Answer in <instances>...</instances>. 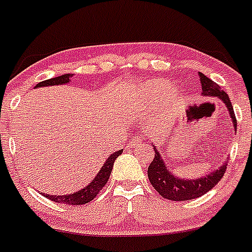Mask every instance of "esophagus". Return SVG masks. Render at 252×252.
Masks as SVG:
<instances>
[{
	"mask_svg": "<svg viewBox=\"0 0 252 252\" xmlns=\"http://www.w3.org/2000/svg\"><path fill=\"white\" fill-rule=\"evenodd\" d=\"M142 141H143V139L141 138L138 134H136V136L133 137V139H130L129 147H130V149H134V147H137V146L141 145V142H142Z\"/></svg>",
	"mask_w": 252,
	"mask_h": 252,
	"instance_id": "1",
	"label": "esophagus"
}]
</instances>
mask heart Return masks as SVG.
<instances>
[{"mask_svg": "<svg viewBox=\"0 0 252 252\" xmlns=\"http://www.w3.org/2000/svg\"><path fill=\"white\" fill-rule=\"evenodd\" d=\"M169 88H170V82L165 79L151 80V82L143 86V91L150 92V94H162V92H166ZM181 90H178V88H170V91L168 92V97H166V102L164 105L165 114L174 115L175 110H177L179 102H181Z\"/></svg>", "mask_w": 252, "mask_h": 252, "instance_id": "heart-1", "label": "heart"}]
</instances>
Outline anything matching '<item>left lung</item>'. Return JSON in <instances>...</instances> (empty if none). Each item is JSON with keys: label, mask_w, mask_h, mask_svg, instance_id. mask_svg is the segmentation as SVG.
Returning <instances> with one entry per match:
<instances>
[{"label": "left lung", "mask_w": 252, "mask_h": 252, "mask_svg": "<svg viewBox=\"0 0 252 252\" xmlns=\"http://www.w3.org/2000/svg\"><path fill=\"white\" fill-rule=\"evenodd\" d=\"M198 77L201 82V96L209 97V98L217 97L218 100L224 103V106L228 110V114L230 116L232 124H233L234 132H236L237 120L234 116L233 106L230 103L228 94L221 90L219 84L215 83L214 80H211L202 73H198ZM154 146V151H155V158L150 164L147 175H149L152 187L160 193V196L172 200V201H187V200L200 197L210 191L211 188L215 187L218 182L223 178L225 169H227V161H224L219 168L214 169L201 177H196V178L178 177L166 165V162L164 161L160 151H158L156 146Z\"/></svg>", "instance_id": "1"}]
</instances>
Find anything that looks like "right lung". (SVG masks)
I'll return each instance as SVG.
<instances>
[{"label":"right lung","mask_w":252,"mask_h":252,"mask_svg":"<svg viewBox=\"0 0 252 252\" xmlns=\"http://www.w3.org/2000/svg\"><path fill=\"white\" fill-rule=\"evenodd\" d=\"M74 74H63L60 77L51 78V79L43 80L41 83H38L35 88H41V87H51V86H63V84H69L71 82V77ZM123 152V150L113 152L109 158L105 160L103 165L101 166L100 172L94 175V178L86 186V187L80 188L79 191L73 192V193L67 194H48L43 193L44 197L50 198L52 201L59 202V204H66V205H83L88 204L96 197L98 192L102 189V187L107 183L109 177L113 170V165L115 162L116 158Z\"/></svg>","instance_id":"add662e5"}]
</instances>
